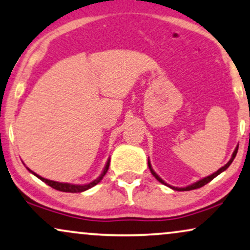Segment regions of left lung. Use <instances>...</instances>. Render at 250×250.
Returning a JSON list of instances; mask_svg holds the SVG:
<instances>
[{
    "label": "left lung",
    "mask_w": 250,
    "mask_h": 250,
    "mask_svg": "<svg viewBox=\"0 0 250 250\" xmlns=\"http://www.w3.org/2000/svg\"><path fill=\"white\" fill-rule=\"evenodd\" d=\"M238 148L239 147H236L235 148V150H234V153H233V155H232V157H231V160H229V162H228V164H225L224 167H222L219 168L218 171H217V172H215V173H212L211 176H208V177H206V178H203V179H201V180H199V181H196V183H194L193 185H189V186H187V187H183V188H178V187H172V186H170V185H167V183H165L164 180H162L160 177L157 176V173L155 172V171L153 170V168H151V165H150V162L148 161V167H149V168H150V172H151V174H153V176L156 178V179L160 181V183H162V184H164V185H167V186H168V187H171V188L172 189H174V190H192V189H196V188H200V187H202V186H204V185H207L208 183H210V181H211L213 178H216L217 176H218L219 173H222L223 171H225L226 168H228L229 165H231V163L233 162V160H234L235 158V156H236V153H238Z\"/></svg>",
    "instance_id": "left-lung-1"
}]
</instances>
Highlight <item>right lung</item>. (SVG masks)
<instances>
[{
    "instance_id": "1",
    "label": "right lung",
    "mask_w": 250,
    "mask_h": 250,
    "mask_svg": "<svg viewBox=\"0 0 250 250\" xmlns=\"http://www.w3.org/2000/svg\"><path fill=\"white\" fill-rule=\"evenodd\" d=\"M109 164H110V160L106 162L105 164V167L104 170H103V172L101 173V176H100L97 179H95L92 183L89 184H86V185H73V184H66V183H58V181H53V180H48V179H44V178H42L39 176V174L34 173L33 171H31L30 168H27L30 172H32L34 174V176H37L39 179H41L43 183H46L47 185H49L50 187H53L54 189H57V190H61V192H66V193H82L83 190H87L89 188H92V187L95 186L103 179V177H104V174L106 173V171H108L109 168Z\"/></svg>"
}]
</instances>
